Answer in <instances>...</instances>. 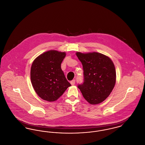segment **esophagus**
Returning a JSON list of instances; mask_svg holds the SVG:
<instances>
[{"mask_svg": "<svg viewBox=\"0 0 145 145\" xmlns=\"http://www.w3.org/2000/svg\"><path fill=\"white\" fill-rule=\"evenodd\" d=\"M70 84H71V85H74L75 84V80H72V81H70Z\"/></svg>", "mask_w": 145, "mask_h": 145, "instance_id": "obj_1", "label": "esophagus"}]
</instances>
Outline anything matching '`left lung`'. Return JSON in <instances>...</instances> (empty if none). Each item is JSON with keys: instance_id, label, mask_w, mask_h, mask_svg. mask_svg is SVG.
Wrapping results in <instances>:
<instances>
[{"instance_id": "left-lung-1", "label": "left lung", "mask_w": 145, "mask_h": 145, "mask_svg": "<svg viewBox=\"0 0 145 145\" xmlns=\"http://www.w3.org/2000/svg\"><path fill=\"white\" fill-rule=\"evenodd\" d=\"M82 64L84 81L77 87L91 105L105 101L112 92L116 81V69L109 57L96 52L76 53Z\"/></svg>"}]
</instances>
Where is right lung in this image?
<instances>
[{"instance_id":"right-lung-1","label":"right lung","mask_w":145,"mask_h":145,"mask_svg":"<svg viewBox=\"0 0 145 145\" xmlns=\"http://www.w3.org/2000/svg\"><path fill=\"white\" fill-rule=\"evenodd\" d=\"M65 56L64 52L49 50L33 61L31 80L35 91L42 99L55 101L71 86L61 68Z\"/></svg>"}]
</instances>
